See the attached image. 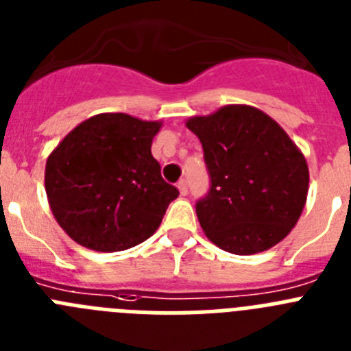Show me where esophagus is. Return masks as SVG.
Returning a JSON list of instances; mask_svg holds the SVG:
<instances>
[{
	"label": "esophagus",
	"instance_id": "34e87169",
	"mask_svg": "<svg viewBox=\"0 0 351 351\" xmlns=\"http://www.w3.org/2000/svg\"><path fill=\"white\" fill-rule=\"evenodd\" d=\"M178 188H179V193H181L182 197L188 195V181H186V179H181V181H179Z\"/></svg>",
	"mask_w": 351,
	"mask_h": 351
}]
</instances>
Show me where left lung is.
<instances>
[{"instance_id":"8db88e82","label":"left lung","mask_w":351,"mask_h":351,"mask_svg":"<svg viewBox=\"0 0 351 351\" xmlns=\"http://www.w3.org/2000/svg\"><path fill=\"white\" fill-rule=\"evenodd\" d=\"M202 142L209 193L197 216L210 243L234 255L271 250L302 214L309 169L302 151L271 116L251 105H225L186 121Z\"/></svg>"}]
</instances>
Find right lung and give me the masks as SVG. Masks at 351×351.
<instances>
[{
    "instance_id": "obj_1",
    "label": "right lung",
    "mask_w": 351,
    "mask_h": 351,
    "mask_svg": "<svg viewBox=\"0 0 351 351\" xmlns=\"http://www.w3.org/2000/svg\"><path fill=\"white\" fill-rule=\"evenodd\" d=\"M161 121L96 114L68 133L45 163L56 221L88 250L123 251L158 230L179 191L151 154Z\"/></svg>"
}]
</instances>
